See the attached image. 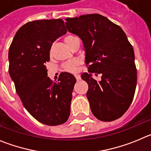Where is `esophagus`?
I'll use <instances>...</instances> for the list:
<instances>
[{
	"instance_id": "1",
	"label": "esophagus",
	"mask_w": 151,
	"mask_h": 151,
	"mask_svg": "<svg viewBox=\"0 0 151 151\" xmlns=\"http://www.w3.org/2000/svg\"><path fill=\"white\" fill-rule=\"evenodd\" d=\"M75 77H76V78L77 81H78V80L81 79V77H80V76L78 74H76V75H75Z\"/></svg>"
}]
</instances>
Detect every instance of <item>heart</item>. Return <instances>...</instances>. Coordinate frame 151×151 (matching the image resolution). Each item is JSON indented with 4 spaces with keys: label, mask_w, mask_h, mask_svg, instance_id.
Segmentation results:
<instances>
[{
    "label": "heart",
    "mask_w": 151,
    "mask_h": 151,
    "mask_svg": "<svg viewBox=\"0 0 151 151\" xmlns=\"http://www.w3.org/2000/svg\"><path fill=\"white\" fill-rule=\"evenodd\" d=\"M76 38V37H75V36L68 35L65 38L64 41H65L66 45L69 47V45H71L72 41H73V39ZM78 66V61L76 60H73L69 61L68 63H66L64 65V69H65V70L67 72L75 73V72H76Z\"/></svg>",
    "instance_id": "1"
}]
</instances>
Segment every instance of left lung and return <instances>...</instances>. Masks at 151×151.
Listing matches in <instances>:
<instances>
[{"label": "left lung", "instance_id": "left-lung-1", "mask_svg": "<svg viewBox=\"0 0 151 151\" xmlns=\"http://www.w3.org/2000/svg\"><path fill=\"white\" fill-rule=\"evenodd\" d=\"M68 31L82 39L88 73L87 98L93 115L110 122L122 116L132 102L137 85L133 47L123 30L106 17L87 14L66 18ZM101 74L99 82L92 78Z\"/></svg>", "mask_w": 151, "mask_h": 151}]
</instances>
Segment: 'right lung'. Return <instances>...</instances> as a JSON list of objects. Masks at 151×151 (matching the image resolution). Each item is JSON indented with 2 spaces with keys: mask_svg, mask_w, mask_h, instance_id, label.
I'll use <instances>...</instances> for the list:
<instances>
[{
  "mask_svg": "<svg viewBox=\"0 0 151 151\" xmlns=\"http://www.w3.org/2000/svg\"><path fill=\"white\" fill-rule=\"evenodd\" d=\"M61 19L27 22L16 33L9 48V73L24 107L35 119L47 125L67 121L76 79L68 73L58 82L47 77L52 44L66 33Z\"/></svg>",
  "mask_w": 151,
  "mask_h": 151,
  "instance_id": "1",
  "label": "right lung"
}]
</instances>
